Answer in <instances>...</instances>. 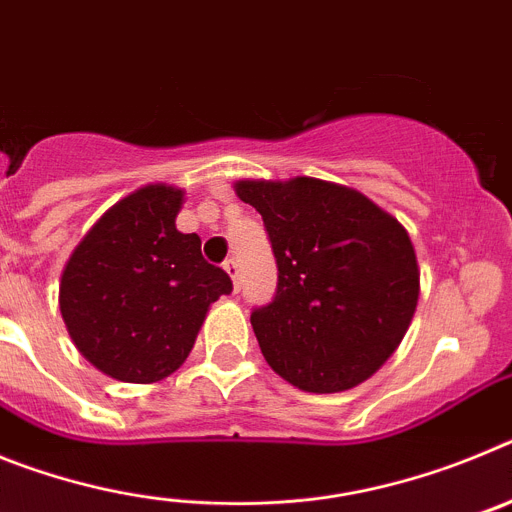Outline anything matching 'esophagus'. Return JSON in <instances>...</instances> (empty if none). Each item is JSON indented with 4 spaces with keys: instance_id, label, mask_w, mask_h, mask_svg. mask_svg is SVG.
Returning a JSON list of instances; mask_svg holds the SVG:
<instances>
[{
    "instance_id": "1",
    "label": "esophagus",
    "mask_w": 512,
    "mask_h": 512,
    "mask_svg": "<svg viewBox=\"0 0 512 512\" xmlns=\"http://www.w3.org/2000/svg\"><path fill=\"white\" fill-rule=\"evenodd\" d=\"M223 269L228 271V277L233 279V287L238 289V261H235V259H228V261H225V264H223Z\"/></svg>"
}]
</instances>
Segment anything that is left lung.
Masks as SVG:
<instances>
[{
	"label": "left lung",
	"instance_id": "left-lung-1",
	"mask_svg": "<svg viewBox=\"0 0 512 512\" xmlns=\"http://www.w3.org/2000/svg\"><path fill=\"white\" fill-rule=\"evenodd\" d=\"M235 194L264 217L277 297L251 312L269 366L302 392L366 382L413 323L420 269L405 225L366 194L312 176L241 179Z\"/></svg>",
	"mask_w": 512,
	"mask_h": 512
}]
</instances>
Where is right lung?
<instances>
[{"label": "right lung", "instance_id": "right-lung-1", "mask_svg": "<svg viewBox=\"0 0 512 512\" xmlns=\"http://www.w3.org/2000/svg\"><path fill=\"white\" fill-rule=\"evenodd\" d=\"M184 189L146 184L87 230L61 271L58 307L79 354L117 382L151 384L187 361L233 282L200 235L176 230Z\"/></svg>", "mask_w": 512, "mask_h": 512}]
</instances>
